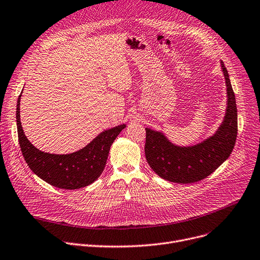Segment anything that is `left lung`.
I'll use <instances>...</instances> for the list:
<instances>
[{"label": "left lung", "instance_id": "obj_1", "mask_svg": "<svg viewBox=\"0 0 260 260\" xmlns=\"http://www.w3.org/2000/svg\"><path fill=\"white\" fill-rule=\"evenodd\" d=\"M220 64L226 79L227 109L212 137L193 146H178L161 132L145 128V157L160 178L174 183H196L210 176L231 154L237 137V109L228 71L222 61Z\"/></svg>", "mask_w": 260, "mask_h": 260}]
</instances>
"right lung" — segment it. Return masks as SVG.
Here are the masks:
<instances>
[{
    "label": "right lung",
    "instance_id": "obj_1",
    "mask_svg": "<svg viewBox=\"0 0 260 260\" xmlns=\"http://www.w3.org/2000/svg\"><path fill=\"white\" fill-rule=\"evenodd\" d=\"M16 105V125L23 157L29 168L48 184L63 189H78L95 182L105 169L111 145L126 125L121 124L99 134L85 147L69 154L41 151L27 139L21 124L20 101Z\"/></svg>",
    "mask_w": 260,
    "mask_h": 260
}]
</instances>
